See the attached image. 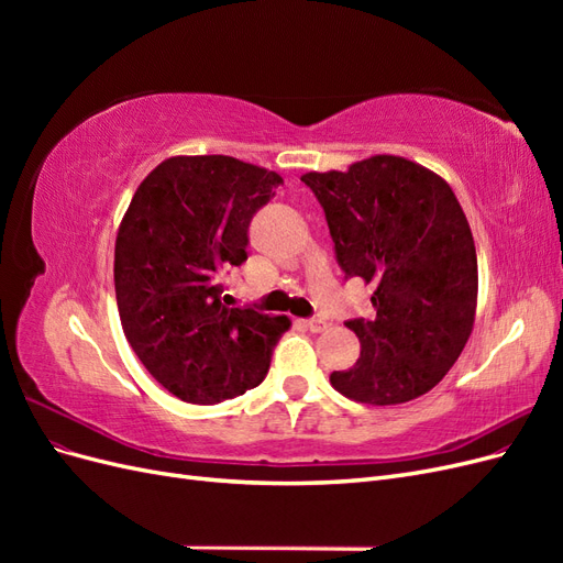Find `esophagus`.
<instances>
[{
  "instance_id": "1",
  "label": "esophagus",
  "mask_w": 563,
  "mask_h": 563,
  "mask_svg": "<svg viewBox=\"0 0 563 563\" xmlns=\"http://www.w3.org/2000/svg\"><path fill=\"white\" fill-rule=\"evenodd\" d=\"M305 327H308L312 333H321V331H327V329H329V321L323 319V317H314V319H308V321H305Z\"/></svg>"
}]
</instances>
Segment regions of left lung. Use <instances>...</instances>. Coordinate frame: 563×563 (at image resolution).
<instances>
[{
    "label": "left lung",
    "mask_w": 563,
    "mask_h": 563,
    "mask_svg": "<svg viewBox=\"0 0 563 563\" xmlns=\"http://www.w3.org/2000/svg\"><path fill=\"white\" fill-rule=\"evenodd\" d=\"M340 267L373 286L376 319H352L362 354L331 385L352 401L422 397L457 362L474 327L476 249L451 185L411 159L373 155L347 172H310Z\"/></svg>",
    "instance_id": "8db88e82"
}]
</instances>
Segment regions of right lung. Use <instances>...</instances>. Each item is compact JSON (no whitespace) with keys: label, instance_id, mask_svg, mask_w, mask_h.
I'll use <instances>...</instances> for the list:
<instances>
[{"label":"right lung","instance_id":"right-lung-1","mask_svg":"<svg viewBox=\"0 0 563 563\" xmlns=\"http://www.w3.org/2000/svg\"><path fill=\"white\" fill-rule=\"evenodd\" d=\"M282 176L225 155L168 157L135 190L114 242V294L133 352L187 404L261 385L291 319L228 308L216 272L246 261L249 223Z\"/></svg>","mask_w":563,"mask_h":563}]
</instances>
